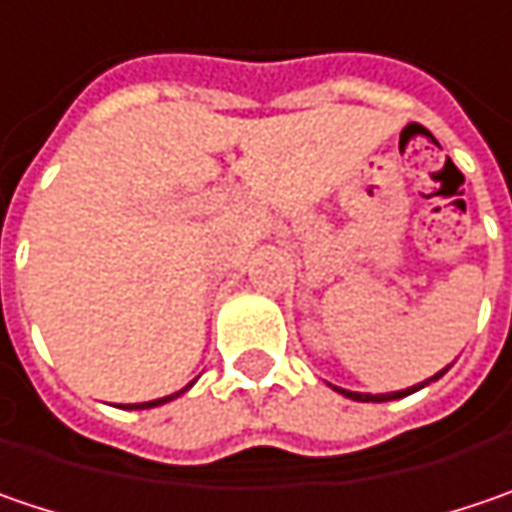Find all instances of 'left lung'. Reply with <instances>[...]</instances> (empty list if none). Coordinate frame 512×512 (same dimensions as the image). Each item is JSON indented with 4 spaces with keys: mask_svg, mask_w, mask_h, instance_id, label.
<instances>
[{
    "mask_svg": "<svg viewBox=\"0 0 512 512\" xmlns=\"http://www.w3.org/2000/svg\"><path fill=\"white\" fill-rule=\"evenodd\" d=\"M450 367H444L441 372H435L433 378H427V381H421V384H415V387L410 389H401V392H387V395H367V392H349V389H341V387H332L338 389L341 395H346V398H352V401H395V398H404V395H410V392H415V389L427 387V384H433V381H438L444 372H447Z\"/></svg>",
    "mask_w": 512,
    "mask_h": 512,
    "instance_id": "8db88e82",
    "label": "left lung"
}]
</instances>
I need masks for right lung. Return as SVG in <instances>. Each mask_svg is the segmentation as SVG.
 I'll return each instance as SVG.
<instances>
[{
	"label": "right lung",
	"mask_w": 512,
	"mask_h": 512,
	"mask_svg": "<svg viewBox=\"0 0 512 512\" xmlns=\"http://www.w3.org/2000/svg\"><path fill=\"white\" fill-rule=\"evenodd\" d=\"M189 387H183L180 392H174V395H166V398H157V401H145V404H125V407H128V410H151V407H160V404H166V401H174L177 395H183V392H186Z\"/></svg>",
	"instance_id": "add662e5"
}]
</instances>
